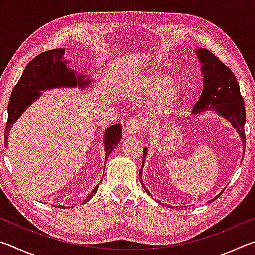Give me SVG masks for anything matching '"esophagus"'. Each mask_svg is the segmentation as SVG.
<instances>
[{"instance_id": "34e87169", "label": "esophagus", "mask_w": 255, "mask_h": 255, "mask_svg": "<svg viewBox=\"0 0 255 255\" xmlns=\"http://www.w3.org/2000/svg\"><path fill=\"white\" fill-rule=\"evenodd\" d=\"M125 129H126V131L129 135H136V133H139L144 130V126L139 119L132 118L127 123Z\"/></svg>"}]
</instances>
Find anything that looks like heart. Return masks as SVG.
<instances>
[{
	"label": "heart",
	"instance_id": "1",
	"mask_svg": "<svg viewBox=\"0 0 255 255\" xmlns=\"http://www.w3.org/2000/svg\"><path fill=\"white\" fill-rule=\"evenodd\" d=\"M135 89L136 92L143 96H150L159 92L150 111L153 117H163L169 114L182 96L181 85L170 83V77L157 71L149 72L148 74L140 77Z\"/></svg>",
	"mask_w": 255,
	"mask_h": 255
}]
</instances>
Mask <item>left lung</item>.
I'll return each instance as SVG.
<instances>
[{"label": "left lung", "mask_w": 255, "mask_h": 255, "mask_svg": "<svg viewBox=\"0 0 255 255\" xmlns=\"http://www.w3.org/2000/svg\"><path fill=\"white\" fill-rule=\"evenodd\" d=\"M195 53L201 63V73L204 74V89H202L199 100L193 107L192 114L198 115L204 114L208 110H214L216 114L227 119L240 135L245 152V140L247 139H245L244 125L247 116H245L244 100L241 96L240 85L237 83L234 73L216 57L211 51L205 48H199L196 49ZM146 155H147V148L144 149L143 165H141L139 171L140 179L141 174H143L141 171L144 167ZM140 182L147 195H150V192L145 188L143 181L140 180ZM222 193L223 191L209 200V204L217 199ZM157 202L161 204V201Z\"/></svg>", "instance_id": "obj_1"}]
</instances>
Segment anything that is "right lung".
<instances>
[{"label":"right lung","mask_w":255,"mask_h":255,"mask_svg":"<svg viewBox=\"0 0 255 255\" xmlns=\"http://www.w3.org/2000/svg\"><path fill=\"white\" fill-rule=\"evenodd\" d=\"M65 49L58 48L47 50L36 56L22 73V76L11 93L7 106V123L4 133V143L7 146L8 133L22 112L41 96L40 91L55 88H82L91 84V80L83 74H76L74 70L67 67V60L64 59ZM122 138V125L116 124L108 127L105 131L106 159L118 145ZM99 185L85 198L83 204L96 195ZM64 208V206H58Z\"/></svg>","instance_id":"1"}]
</instances>
